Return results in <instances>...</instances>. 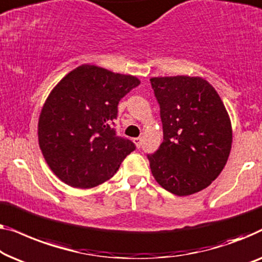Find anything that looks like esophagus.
I'll return each mask as SVG.
<instances>
[{
  "label": "esophagus",
  "instance_id": "34e87169",
  "mask_svg": "<svg viewBox=\"0 0 262 262\" xmlns=\"http://www.w3.org/2000/svg\"><path fill=\"white\" fill-rule=\"evenodd\" d=\"M133 142L135 143L136 147H140V146H141V143H142V139L141 138H134V139H133Z\"/></svg>",
  "mask_w": 262,
  "mask_h": 262
}]
</instances>
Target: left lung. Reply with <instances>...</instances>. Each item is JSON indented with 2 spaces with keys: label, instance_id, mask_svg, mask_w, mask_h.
Listing matches in <instances>:
<instances>
[{
  "label": "left lung",
  "instance_id": "obj_1",
  "mask_svg": "<svg viewBox=\"0 0 262 262\" xmlns=\"http://www.w3.org/2000/svg\"><path fill=\"white\" fill-rule=\"evenodd\" d=\"M164 141L148 154L152 174L177 196L200 192L226 166L233 142L229 115L213 86L201 77H153Z\"/></svg>",
  "mask_w": 262,
  "mask_h": 262
}]
</instances>
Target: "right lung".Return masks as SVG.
Wrapping results in <instances>:
<instances>
[{
  "label": "right lung",
  "mask_w": 262,
  "mask_h": 262,
  "mask_svg": "<svg viewBox=\"0 0 262 262\" xmlns=\"http://www.w3.org/2000/svg\"><path fill=\"white\" fill-rule=\"evenodd\" d=\"M140 84L134 76L95 65L69 72L47 97L39 117V146L61 182L90 189L106 182L135 149L116 135L117 105Z\"/></svg>",
  "instance_id": "obj_1"
}]
</instances>
